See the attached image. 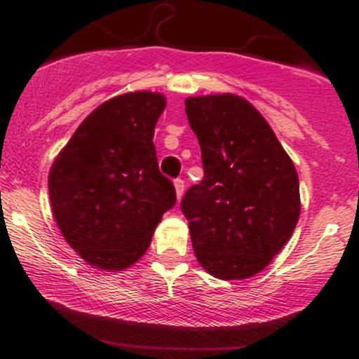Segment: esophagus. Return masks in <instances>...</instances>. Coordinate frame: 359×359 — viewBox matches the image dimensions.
Wrapping results in <instances>:
<instances>
[{
	"mask_svg": "<svg viewBox=\"0 0 359 359\" xmlns=\"http://www.w3.org/2000/svg\"><path fill=\"white\" fill-rule=\"evenodd\" d=\"M174 187H175V194H177V199H182L184 196V191H185V185H184V180L182 179H177L174 182Z\"/></svg>",
	"mask_w": 359,
	"mask_h": 359,
	"instance_id": "34e87169",
	"label": "esophagus"
}]
</instances>
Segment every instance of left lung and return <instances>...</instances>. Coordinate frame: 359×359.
Wrapping results in <instances>:
<instances>
[{
	"label": "left lung",
	"mask_w": 359,
	"mask_h": 359,
	"mask_svg": "<svg viewBox=\"0 0 359 359\" xmlns=\"http://www.w3.org/2000/svg\"><path fill=\"white\" fill-rule=\"evenodd\" d=\"M204 179L185 192L184 216L201 266L243 280L270 265L300 216L299 175L271 126L238 94L185 100Z\"/></svg>",
	"instance_id": "8db88e82"
}]
</instances>
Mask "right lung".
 <instances>
[{
  "label": "right lung",
  "instance_id": "1",
  "mask_svg": "<svg viewBox=\"0 0 359 359\" xmlns=\"http://www.w3.org/2000/svg\"><path fill=\"white\" fill-rule=\"evenodd\" d=\"M163 94L135 90L97 106L48 172L52 212L62 236L90 266L130 269L145 255L175 189L158 170L155 125Z\"/></svg>",
  "mask_w": 359,
  "mask_h": 359
}]
</instances>
